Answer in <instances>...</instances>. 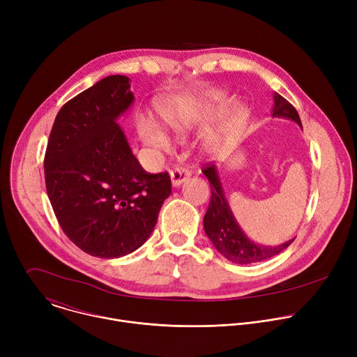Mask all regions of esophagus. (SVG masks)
Listing matches in <instances>:
<instances>
[{
  "mask_svg": "<svg viewBox=\"0 0 357 357\" xmlns=\"http://www.w3.org/2000/svg\"><path fill=\"white\" fill-rule=\"evenodd\" d=\"M190 176L189 171H186L185 168H175L171 171V181H172V186H179L182 185L188 178Z\"/></svg>",
  "mask_w": 357,
  "mask_h": 357,
  "instance_id": "34e87169",
  "label": "esophagus"
}]
</instances>
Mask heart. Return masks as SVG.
<instances>
[{"label": "heart", "instance_id": "1", "mask_svg": "<svg viewBox=\"0 0 357 357\" xmlns=\"http://www.w3.org/2000/svg\"><path fill=\"white\" fill-rule=\"evenodd\" d=\"M220 98L219 93H211L199 100L188 101L179 98H168L158 109L161 123L167 131L178 138L186 137L200 121L203 114ZM141 139L158 151H168L171 141L167 134L151 121H142L138 126Z\"/></svg>", "mask_w": 357, "mask_h": 357}]
</instances>
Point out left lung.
<instances>
[{"label": "left lung", "mask_w": 357, "mask_h": 357, "mask_svg": "<svg viewBox=\"0 0 357 357\" xmlns=\"http://www.w3.org/2000/svg\"><path fill=\"white\" fill-rule=\"evenodd\" d=\"M273 117L292 120L302 128L298 112L278 93H274ZM203 174L209 179L212 189L209 208L203 218V227L223 257L236 264L260 263L277 256L295 240H288L280 245H263L251 241L238 226L229 206L216 165L209 164L206 168H203Z\"/></svg>", "instance_id": "1"}]
</instances>
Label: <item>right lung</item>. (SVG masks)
Returning a JSON list of instances; mask_svg holds the SVG:
<instances>
[{
	"label": "right lung",
	"mask_w": 357,
	"mask_h": 357,
	"mask_svg": "<svg viewBox=\"0 0 357 357\" xmlns=\"http://www.w3.org/2000/svg\"><path fill=\"white\" fill-rule=\"evenodd\" d=\"M134 101L130 79L107 76L59 110L45 152V183L63 233L80 250L119 259L141 247L171 195L148 174L117 124Z\"/></svg>",
	"instance_id": "obj_1"
}]
</instances>
